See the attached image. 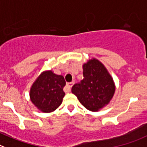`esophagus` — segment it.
I'll list each match as a JSON object with an SVG mask.
<instances>
[{"mask_svg":"<svg viewBox=\"0 0 147 147\" xmlns=\"http://www.w3.org/2000/svg\"><path fill=\"white\" fill-rule=\"evenodd\" d=\"M73 84H74L73 82H71V83H67V85H66V88H65L66 92H70L71 88H72V86H73Z\"/></svg>","mask_w":147,"mask_h":147,"instance_id":"esophagus-1","label":"esophagus"}]
</instances>
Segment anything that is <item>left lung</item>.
Segmentation results:
<instances>
[{
  "mask_svg": "<svg viewBox=\"0 0 147 147\" xmlns=\"http://www.w3.org/2000/svg\"><path fill=\"white\" fill-rule=\"evenodd\" d=\"M83 80L75 84L72 93L87 109L97 112L108 105L115 92L112 75L98 59L91 58L83 64Z\"/></svg>",
  "mask_w": 147,
  "mask_h": 147,
  "instance_id": "left-lung-1",
  "label": "left lung"
}]
</instances>
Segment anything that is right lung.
<instances>
[{
	"label": "right lung",
	"instance_id": "right-lung-1",
	"mask_svg": "<svg viewBox=\"0 0 147 147\" xmlns=\"http://www.w3.org/2000/svg\"><path fill=\"white\" fill-rule=\"evenodd\" d=\"M66 82L62 75L45 70L35 79L30 90V101L39 111L49 113L55 111L62 103Z\"/></svg>",
	"mask_w": 147,
	"mask_h": 147
}]
</instances>
